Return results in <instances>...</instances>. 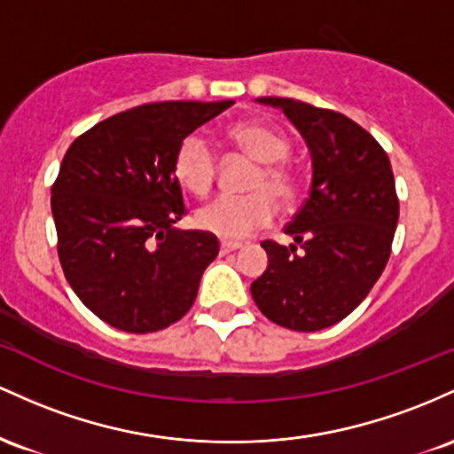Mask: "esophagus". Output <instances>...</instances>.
<instances>
[{
    "mask_svg": "<svg viewBox=\"0 0 454 454\" xmlns=\"http://www.w3.org/2000/svg\"><path fill=\"white\" fill-rule=\"evenodd\" d=\"M240 247H242L240 242H227V240H223V242H221V254H227V253L238 251V248H240Z\"/></svg>",
    "mask_w": 454,
    "mask_h": 454,
    "instance_id": "34e87169",
    "label": "esophagus"
}]
</instances>
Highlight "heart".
<instances>
[{
	"label": "heart",
	"mask_w": 454,
	"mask_h": 454,
	"mask_svg": "<svg viewBox=\"0 0 454 454\" xmlns=\"http://www.w3.org/2000/svg\"><path fill=\"white\" fill-rule=\"evenodd\" d=\"M231 141L247 156L259 162L247 197H216L195 214L200 229L223 240H244L257 229L268 227L277 214V203L292 200L295 180L287 167L289 141L278 130L263 124H240L229 132ZM177 180L191 192L203 195L216 180L218 156L210 137L201 130L188 132L180 141L173 162Z\"/></svg>",
	"instance_id": "b5f03b06"
}]
</instances>
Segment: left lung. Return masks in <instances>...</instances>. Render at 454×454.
<instances>
[{
    "label": "left lung",
    "instance_id": "1",
    "mask_svg": "<svg viewBox=\"0 0 454 454\" xmlns=\"http://www.w3.org/2000/svg\"><path fill=\"white\" fill-rule=\"evenodd\" d=\"M257 103L281 109L300 130L313 180L285 227L294 244L262 242L268 268L251 294L270 322L317 333L348 317L388 263L399 221L395 176L384 147L348 115L277 96Z\"/></svg>",
    "mask_w": 454,
    "mask_h": 454
}]
</instances>
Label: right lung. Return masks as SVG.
<instances>
[{"label":"right lung","instance_id":"obj_1","mask_svg":"<svg viewBox=\"0 0 454 454\" xmlns=\"http://www.w3.org/2000/svg\"><path fill=\"white\" fill-rule=\"evenodd\" d=\"M233 100L141 105L76 137L51 188L58 254L70 287L103 322L135 334L176 324L218 254L207 231L176 229L186 214L176 152Z\"/></svg>","mask_w":454,"mask_h":454}]
</instances>
